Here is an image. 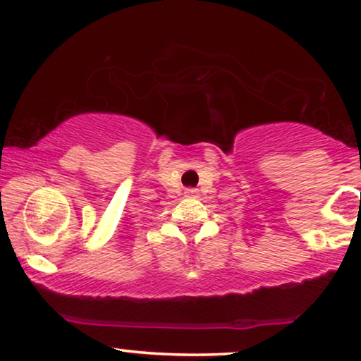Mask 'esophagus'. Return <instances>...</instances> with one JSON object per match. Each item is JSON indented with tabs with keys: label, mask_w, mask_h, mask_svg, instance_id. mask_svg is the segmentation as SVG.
<instances>
[{
	"label": "esophagus",
	"mask_w": 361,
	"mask_h": 361,
	"mask_svg": "<svg viewBox=\"0 0 361 361\" xmlns=\"http://www.w3.org/2000/svg\"><path fill=\"white\" fill-rule=\"evenodd\" d=\"M185 195H186V197H197V190H195V188H186L185 190Z\"/></svg>",
	"instance_id": "obj_1"
}]
</instances>
